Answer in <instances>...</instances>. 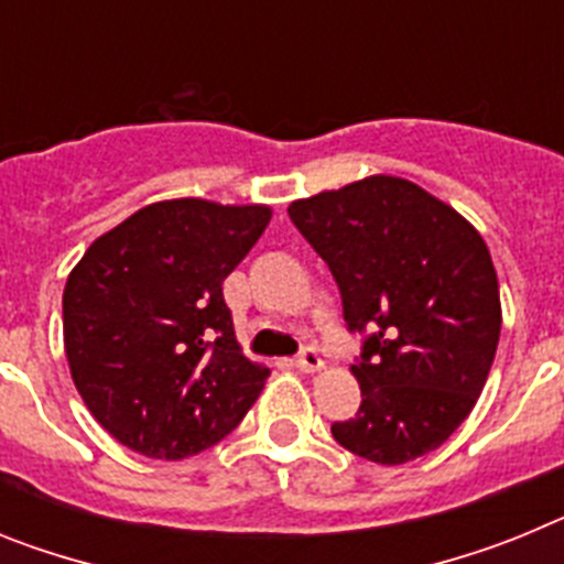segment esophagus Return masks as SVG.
Wrapping results in <instances>:
<instances>
[{
  "label": "esophagus",
  "instance_id": "esophagus-1",
  "mask_svg": "<svg viewBox=\"0 0 564 564\" xmlns=\"http://www.w3.org/2000/svg\"><path fill=\"white\" fill-rule=\"evenodd\" d=\"M322 367H325V361H322V356L313 347H307V350H302V356H296V370L318 372Z\"/></svg>",
  "mask_w": 564,
  "mask_h": 564
}]
</instances>
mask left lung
I'll return each instance as SVG.
<instances>
[{
	"mask_svg": "<svg viewBox=\"0 0 564 564\" xmlns=\"http://www.w3.org/2000/svg\"><path fill=\"white\" fill-rule=\"evenodd\" d=\"M288 214L330 265L347 327L370 330L350 367L361 410L333 423V437L381 466L435 452L475 410L500 341V285L480 231L392 174L293 200Z\"/></svg>",
	"mask_w": 564,
	"mask_h": 564,
	"instance_id": "left-lung-1",
	"label": "left lung"
}]
</instances>
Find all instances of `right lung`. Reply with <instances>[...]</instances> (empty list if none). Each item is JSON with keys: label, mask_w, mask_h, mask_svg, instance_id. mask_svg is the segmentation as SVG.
I'll list each match as a JSON object with an SVG mask.
<instances>
[{"label": "right lung", "mask_w": 564, "mask_h": 564, "mask_svg": "<svg viewBox=\"0 0 564 564\" xmlns=\"http://www.w3.org/2000/svg\"><path fill=\"white\" fill-rule=\"evenodd\" d=\"M271 214L265 203H149L69 271L62 299L69 376L127 449L152 460L200 455L259 398L271 370L242 356L223 282Z\"/></svg>", "instance_id": "1"}]
</instances>
